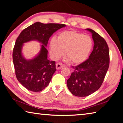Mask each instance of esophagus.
Listing matches in <instances>:
<instances>
[{
  "mask_svg": "<svg viewBox=\"0 0 123 123\" xmlns=\"http://www.w3.org/2000/svg\"><path fill=\"white\" fill-rule=\"evenodd\" d=\"M64 66V64L62 63H60V62H59V63H56V68L57 69H61V68L62 67H63Z\"/></svg>",
  "mask_w": 123,
  "mask_h": 123,
  "instance_id": "esophagus-1",
  "label": "esophagus"
}]
</instances>
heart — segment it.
I'll list each match as a JSON object with an SVG mask.
<instances>
[{
  "label": "heart",
  "instance_id": "heart-1",
  "mask_svg": "<svg viewBox=\"0 0 123 123\" xmlns=\"http://www.w3.org/2000/svg\"><path fill=\"white\" fill-rule=\"evenodd\" d=\"M93 47L90 37L75 30H67L60 33L57 39L52 38L50 43V51L52 56L58 59L63 55L72 63L78 64L86 60Z\"/></svg>",
  "mask_w": 123,
  "mask_h": 123
}]
</instances>
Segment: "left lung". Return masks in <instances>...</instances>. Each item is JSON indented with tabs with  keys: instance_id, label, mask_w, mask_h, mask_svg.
I'll use <instances>...</instances> for the list:
<instances>
[{
	"instance_id": "obj_1",
	"label": "left lung",
	"mask_w": 123,
	"mask_h": 123,
	"mask_svg": "<svg viewBox=\"0 0 123 123\" xmlns=\"http://www.w3.org/2000/svg\"><path fill=\"white\" fill-rule=\"evenodd\" d=\"M86 30L92 34L93 50L88 59L75 67L67 81L69 90L77 97L92 94L101 87L110 64L109 49L106 42L91 29Z\"/></svg>"
}]
</instances>
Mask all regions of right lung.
<instances>
[{
	"label": "right lung",
	"instance_id": "1",
	"mask_svg": "<svg viewBox=\"0 0 123 123\" xmlns=\"http://www.w3.org/2000/svg\"><path fill=\"white\" fill-rule=\"evenodd\" d=\"M65 26V24L36 22L24 29L17 38L12 54L16 76L18 81L28 90L40 92L49 85L56 69L55 62L47 59L46 47L54 32ZM32 40H38L43 45L40 53L36 58L27 60L21 55V48L23 43Z\"/></svg>",
	"mask_w": 123,
	"mask_h": 123
}]
</instances>
